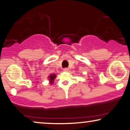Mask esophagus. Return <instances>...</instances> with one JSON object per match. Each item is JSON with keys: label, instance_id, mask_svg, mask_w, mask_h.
Masks as SVG:
<instances>
[{"label": "esophagus", "instance_id": "esophagus-1", "mask_svg": "<svg viewBox=\"0 0 130 130\" xmlns=\"http://www.w3.org/2000/svg\"><path fill=\"white\" fill-rule=\"evenodd\" d=\"M69 70V69L68 68H64V69H63V71L64 72H68Z\"/></svg>", "mask_w": 130, "mask_h": 130}]
</instances>
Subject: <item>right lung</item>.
Instances as JSON below:
<instances>
[{
  "mask_svg": "<svg viewBox=\"0 0 130 130\" xmlns=\"http://www.w3.org/2000/svg\"><path fill=\"white\" fill-rule=\"evenodd\" d=\"M48 77L50 83V84H53V82H54V80L56 79V74H50L49 76Z\"/></svg>",
  "mask_w": 130,
  "mask_h": 130,
  "instance_id": "right-lung-1",
  "label": "right lung"
}]
</instances>
